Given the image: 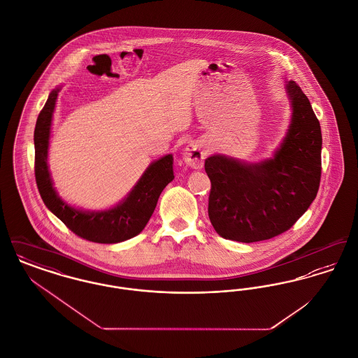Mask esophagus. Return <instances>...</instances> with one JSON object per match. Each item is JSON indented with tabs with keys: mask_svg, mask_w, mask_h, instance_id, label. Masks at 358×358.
Wrapping results in <instances>:
<instances>
[{
	"mask_svg": "<svg viewBox=\"0 0 358 358\" xmlns=\"http://www.w3.org/2000/svg\"><path fill=\"white\" fill-rule=\"evenodd\" d=\"M205 158H206V150L200 142H192L187 145L184 153V159L189 166L194 169H201L204 165Z\"/></svg>",
	"mask_w": 358,
	"mask_h": 358,
	"instance_id": "34e87169",
	"label": "esophagus"
}]
</instances>
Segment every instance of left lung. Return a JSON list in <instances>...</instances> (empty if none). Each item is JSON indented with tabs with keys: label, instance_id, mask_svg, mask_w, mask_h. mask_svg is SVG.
Segmentation results:
<instances>
[{
	"label": "left lung",
	"instance_id": "left-lung-1",
	"mask_svg": "<svg viewBox=\"0 0 358 358\" xmlns=\"http://www.w3.org/2000/svg\"><path fill=\"white\" fill-rule=\"evenodd\" d=\"M292 120L273 158L241 164L212 155L208 215L224 238L254 243L286 231L306 212L321 182L322 134L310 101L295 82L287 85Z\"/></svg>",
	"mask_w": 358,
	"mask_h": 358
}]
</instances>
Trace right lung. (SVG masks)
Instances as JSON below:
<instances>
[{"label":"right lung","mask_w":358,"mask_h":358,"mask_svg":"<svg viewBox=\"0 0 358 358\" xmlns=\"http://www.w3.org/2000/svg\"><path fill=\"white\" fill-rule=\"evenodd\" d=\"M59 90L52 91L40 111L34 127V177L38 193L51 210L76 236L94 243L113 244L136 236L150 220L158 197L174 178L173 155L153 162L131 193L115 208L106 212H83L66 204L52 187L47 166L52 113Z\"/></svg>","instance_id":"right-lung-1"}]
</instances>
